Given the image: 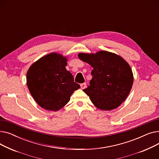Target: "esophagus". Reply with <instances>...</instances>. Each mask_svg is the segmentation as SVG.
Instances as JSON below:
<instances>
[{"mask_svg": "<svg viewBox=\"0 0 159 159\" xmlns=\"http://www.w3.org/2000/svg\"><path fill=\"white\" fill-rule=\"evenodd\" d=\"M86 86V83H82V84H80V87L82 89H84Z\"/></svg>", "mask_w": 159, "mask_h": 159, "instance_id": "esophagus-1", "label": "esophagus"}]
</instances>
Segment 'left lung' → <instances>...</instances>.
<instances>
[{"mask_svg": "<svg viewBox=\"0 0 159 159\" xmlns=\"http://www.w3.org/2000/svg\"><path fill=\"white\" fill-rule=\"evenodd\" d=\"M78 57L93 68L89 85L83 89L92 103L104 111L117 108L133 86V74L129 64L122 57L107 51L79 53Z\"/></svg>", "mask_w": 159, "mask_h": 159, "instance_id": "obj_1", "label": "left lung"}]
</instances>
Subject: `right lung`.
Returning <instances> with one entry per match:
<instances>
[{
  "label": "right lung",
  "instance_id": "right-lung-1",
  "mask_svg": "<svg viewBox=\"0 0 159 159\" xmlns=\"http://www.w3.org/2000/svg\"><path fill=\"white\" fill-rule=\"evenodd\" d=\"M67 61L66 57L51 53L39 58L27 71L30 92L44 110H61L70 101L74 91L80 88L72 74L66 69Z\"/></svg>",
  "mask_w": 159,
  "mask_h": 159
}]
</instances>
